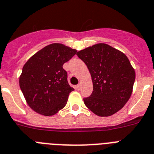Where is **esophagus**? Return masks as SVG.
I'll use <instances>...</instances> for the list:
<instances>
[{
    "label": "esophagus",
    "instance_id": "obj_1",
    "mask_svg": "<svg viewBox=\"0 0 154 154\" xmlns=\"http://www.w3.org/2000/svg\"><path fill=\"white\" fill-rule=\"evenodd\" d=\"M75 88L77 89V90H80L81 89V85H77L75 86Z\"/></svg>",
    "mask_w": 154,
    "mask_h": 154
}]
</instances>
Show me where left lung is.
<instances>
[{"label": "left lung", "mask_w": 154, "mask_h": 154, "mask_svg": "<svg viewBox=\"0 0 154 154\" xmlns=\"http://www.w3.org/2000/svg\"><path fill=\"white\" fill-rule=\"evenodd\" d=\"M77 55L88 66L93 82L91 95L84 98L85 106L99 117H109L123 108L135 79L127 56L106 44H97Z\"/></svg>", "instance_id": "left-lung-1"}]
</instances>
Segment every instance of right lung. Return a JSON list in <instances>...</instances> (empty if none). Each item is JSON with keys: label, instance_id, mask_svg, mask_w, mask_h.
Wrapping results in <instances>:
<instances>
[{"label": "right lung", "instance_id": "right-lung-1", "mask_svg": "<svg viewBox=\"0 0 154 154\" xmlns=\"http://www.w3.org/2000/svg\"><path fill=\"white\" fill-rule=\"evenodd\" d=\"M76 53V49L62 44H51L26 63L19 86L31 109L44 116H52L65 106L74 89L68 84L63 66Z\"/></svg>", "mask_w": 154, "mask_h": 154}]
</instances>
